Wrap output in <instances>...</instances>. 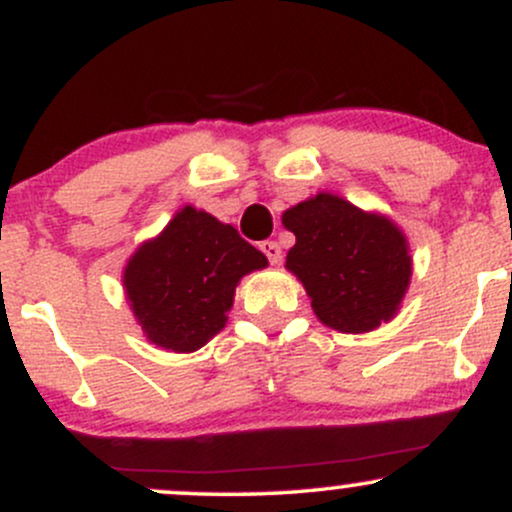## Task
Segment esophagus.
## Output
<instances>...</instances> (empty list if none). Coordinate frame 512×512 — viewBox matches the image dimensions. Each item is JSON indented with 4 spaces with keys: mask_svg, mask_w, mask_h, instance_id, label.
<instances>
[{
    "mask_svg": "<svg viewBox=\"0 0 512 512\" xmlns=\"http://www.w3.org/2000/svg\"><path fill=\"white\" fill-rule=\"evenodd\" d=\"M262 252L264 255H267V260L272 262V264H279L281 262V248H279V243H274V240H264L262 243Z\"/></svg>",
    "mask_w": 512,
    "mask_h": 512,
    "instance_id": "obj_1",
    "label": "esophagus"
}]
</instances>
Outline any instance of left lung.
I'll return each instance as SVG.
<instances>
[{
    "mask_svg": "<svg viewBox=\"0 0 512 512\" xmlns=\"http://www.w3.org/2000/svg\"><path fill=\"white\" fill-rule=\"evenodd\" d=\"M296 245L286 269L296 274L322 325L363 334L390 322L411 281L409 240L390 216L317 192L281 216Z\"/></svg>",
    "mask_w": 512,
    "mask_h": 512,
    "instance_id": "left-lung-1",
    "label": "left lung"
}]
</instances>
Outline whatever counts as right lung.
Here are the masks:
<instances>
[{
	"instance_id": "right-lung-1",
	"label": "right lung",
	"mask_w": 512,
	"mask_h": 512,
	"mask_svg": "<svg viewBox=\"0 0 512 512\" xmlns=\"http://www.w3.org/2000/svg\"><path fill=\"white\" fill-rule=\"evenodd\" d=\"M267 264L231 223L185 204L156 238L134 250L122 286L151 344L192 354L226 327L240 279Z\"/></svg>"
}]
</instances>
